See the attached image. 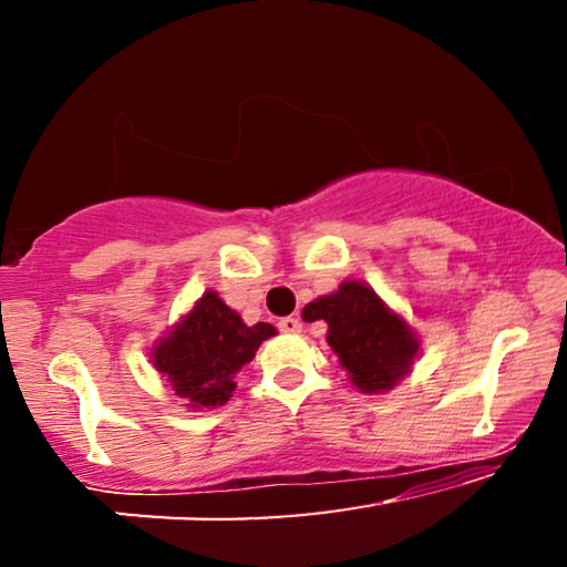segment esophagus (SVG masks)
I'll list each match as a JSON object with an SVG mask.
<instances>
[{"label": "esophagus", "mask_w": 567, "mask_h": 567, "mask_svg": "<svg viewBox=\"0 0 567 567\" xmlns=\"http://www.w3.org/2000/svg\"><path fill=\"white\" fill-rule=\"evenodd\" d=\"M278 328H281V332H289V336H293V332H301V322L297 320V317H284V320L278 322Z\"/></svg>", "instance_id": "1"}]
</instances>
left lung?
Returning <instances> with one entry per match:
<instances>
[{
    "instance_id": "1",
    "label": "left lung",
    "mask_w": 567,
    "mask_h": 567,
    "mask_svg": "<svg viewBox=\"0 0 567 567\" xmlns=\"http://www.w3.org/2000/svg\"><path fill=\"white\" fill-rule=\"evenodd\" d=\"M301 315L307 322H328V346L363 394L394 390L421 355V340L405 317L355 278L309 301Z\"/></svg>"
}]
</instances>
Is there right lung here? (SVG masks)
<instances>
[{
	"label": "right lung",
	"instance_id": "obj_1",
	"mask_svg": "<svg viewBox=\"0 0 567 567\" xmlns=\"http://www.w3.org/2000/svg\"><path fill=\"white\" fill-rule=\"evenodd\" d=\"M268 322L247 324L216 291H206L157 343L152 367L188 410L227 405L237 390L235 377L274 338Z\"/></svg>",
	"mask_w": 567,
	"mask_h": 567
}]
</instances>
